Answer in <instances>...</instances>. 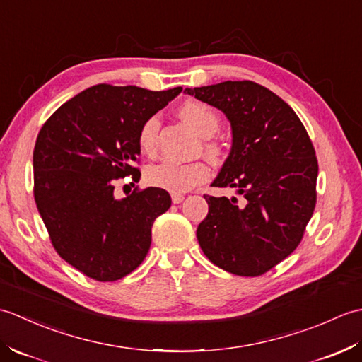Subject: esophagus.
<instances>
[{
  "instance_id": "34e87169",
  "label": "esophagus",
  "mask_w": 362,
  "mask_h": 362,
  "mask_svg": "<svg viewBox=\"0 0 362 362\" xmlns=\"http://www.w3.org/2000/svg\"><path fill=\"white\" fill-rule=\"evenodd\" d=\"M171 199H173L174 204H180V202L183 201V199H185V196L180 194V193H173V194H171Z\"/></svg>"
}]
</instances>
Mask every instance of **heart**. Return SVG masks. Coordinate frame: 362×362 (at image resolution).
Listing matches in <instances>:
<instances>
[{"label":"heart","mask_w":362,"mask_h":362,"mask_svg":"<svg viewBox=\"0 0 362 362\" xmlns=\"http://www.w3.org/2000/svg\"><path fill=\"white\" fill-rule=\"evenodd\" d=\"M179 113L201 136H211L219 127V118L216 112L211 107L199 101H187L180 107ZM158 129L160 119L153 115V117L143 122L140 132H138V144H140V149L144 153H148V156H152L157 149ZM206 151H209V153H216V143H206ZM209 175L210 169L202 161L180 163V161L174 160H163L148 169L146 179L153 187L173 191V193H185V191L194 188L199 183L205 182L209 179Z\"/></svg>","instance_id":"b5f03b06"}]
</instances>
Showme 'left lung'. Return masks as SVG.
Returning a JSON list of instances; mask_svg holds the SVG:
<instances>
[{
    "instance_id": "8db88e82",
    "label": "left lung",
    "mask_w": 362,
    "mask_h": 362,
    "mask_svg": "<svg viewBox=\"0 0 362 362\" xmlns=\"http://www.w3.org/2000/svg\"><path fill=\"white\" fill-rule=\"evenodd\" d=\"M183 93L216 107L232 127V148L211 187L238 197L205 196L197 241L213 264L257 276L296 250L316 205L317 158L296 112L252 81H227Z\"/></svg>"
}]
</instances>
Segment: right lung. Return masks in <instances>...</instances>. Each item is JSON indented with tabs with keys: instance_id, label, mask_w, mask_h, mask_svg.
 <instances>
[{
	"instance_id": "add662e5",
	"label": "right lung",
	"mask_w": 362,
	"mask_h": 362,
	"mask_svg": "<svg viewBox=\"0 0 362 362\" xmlns=\"http://www.w3.org/2000/svg\"><path fill=\"white\" fill-rule=\"evenodd\" d=\"M182 87H90L51 115L34 148V197L54 249L98 281H115L143 263L152 224L171 206L166 189L115 196L119 177L140 180L138 132Z\"/></svg>"
}]
</instances>
